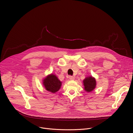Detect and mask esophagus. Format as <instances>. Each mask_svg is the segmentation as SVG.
<instances>
[{"instance_id": "1", "label": "esophagus", "mask_w": 133, "mask_h": 133, "mask_svg": "<svg viewBox=\"0 0 133 133\" xmlns=\"http://www.w3.org/2000/svg\"><path fill=\"white\" fill-rule=\"evenodd\" d=\"M69 79H70L71 80H74V79H75L74 76H71V75H69Z\"/></svg>"}]
</instances>
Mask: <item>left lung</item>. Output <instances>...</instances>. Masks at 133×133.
Masks as SVG:
<instances>
[{
  "instance_id": "left-lung-1",
  "label": "left lung",
  "mask_w": 133,
  "mask_h": 133,
  "mask_svg": "<svg viewBox=\"0 0 133 133\" xmlns=\"http://www.w3.org/2000/svg\"><path fill=\"white\" fill-rule=\"evenodd\" d=\"M83 82V85L85 86L84 89L86 92H91L95 88L96 81L95 79L92 76H89V77L85 78Z\"/></svg>"
}]
</instances>
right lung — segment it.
<instances>
[{"label":"right lung","instance_id":"obj_1","mask_svg":"<svg viewBox=\"0 0 133 133\" xmlns=\"http://www.w3.org/2000/svg\"><path fill=\"white\" fill-rule=\"evenodd\" d=\"M43 81L46 89L53 93L58 92L61 86V82L53 74L48 75Z\"/></svg>","mask_w":133,"mask_h":133}]
</instances>
